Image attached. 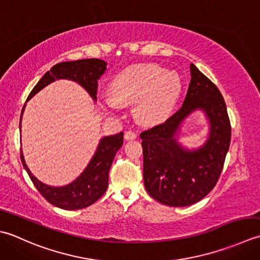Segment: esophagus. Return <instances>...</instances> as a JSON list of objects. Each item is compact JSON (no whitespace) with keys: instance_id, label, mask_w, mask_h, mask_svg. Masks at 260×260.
I'll return each mask as SVG.
<instances>
[{"instance_id":"obj_1","label":"esophagus","mask_w":260,"mask_h":260,"mask_svg":"<svg viewBox=\"0 0 260 260\" xmlns=\"http://www.w3.org/2000/svg\"><path fill=\"white\" fill-rule=\"evenodd\" d=\"M124 138L126 140H134L137 138V134L134 131V130H128L124 134Z\"/></svg>"}]
</instances>
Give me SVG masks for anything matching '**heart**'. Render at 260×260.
Listing matches in <instances>:
<instances>
[{
	"mask_svg": "<svg viewBox=\"0 0 260 260\" xmlns=\"http://www.w3.org/2000/svg\"><path fill=\"white\" fill-rule=\"evenodd\" d=\"M112 98L104 103L111 110L120 104L135 102V114L146 123H157L172 112L181 92L177 74L166 72L155 63H138L125 68L113 77L110 84Z\"/></svg>",
	"mask_w": 260,
	"mask_h": 260,
	"instance_id": "heart-1",
	"label": "heart"
}]
</instances>
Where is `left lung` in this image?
<instances>
[{
  "label": "left lung",
  "mask_w": 260,
  "mask_h": 260,
  "mask_svg": "<svg viewBox=\"0 0 260 260\" xmlns=\"http://www.w3.org/2000/svg\"><path fill=\"white\" fill-rule=\"evenodd\" d=\"M190 83L184 103L165 122L142 131L144 183L159 203L187 206L206 197L219 181L231 140L226 105L219 88L190 63ZM202 108L210 134L199 150L186 151L176 140L179 125L195 109Z\"/></svg>",
  "instance_id": "8db88e82"
}]
</instances>
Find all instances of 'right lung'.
Masks as SVG:
<instances>
[{
    "instance_id": "1",
    "label": "right lung",
    "mask_w": 260,
    "mask_h": 260,
    "mask_svg": "<svg viewBox=\"0 0 260 260\" xmlns=\"http://www.w3.org/2000/svg\"><path fill=\"white\" fill-rule=\"evenodd\" d=\"M105 70H107V62L101 59H95V58L59 62L41 77L32 91L30 92L26 101L57 79H71V81L78 83L86 89L94 100H96L98 79L101 75H103ZM24 107L22 109V113ZM22 113L20 116V129ZM122 145L123 132L102 138L96 152L85 171L73 183L62 187H51L38 181L26 167L22 150L20 151V156L22 165L36 188L50 204L63 210H81L96 202L105 193L109 185V172L111 165H112L116 151Z\"/></svg>"
}]
</instances>
